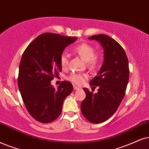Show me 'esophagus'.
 Segmentation results:
<instances>
[{"label": "esophagus", "mask_w": 149, "mask_h": 149, "mask_svg": "<svg viewBox=\"0 0 149 149\" xmlns=\"http://www.w3.org/2000/svg\"><path fill=\"white\" fill-rule=\"evenodd\" d=\"M73 88H74V90H78V89H79V88H79L78 86L74 85V86H73Z\"/></svg>", "instance_id": "esophagus-1"}]
</instances>
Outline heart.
Returning a JSON list of instances; mask_svg holds the SVG:
<instances>
[{
	"instance_id": "obj_1",
	"label": "heart",
	"mask_w": 149,
	"mask_h": 149,
	"mask_svg": "<svg viewBox=\"0 0 149 149\" xmlns=\"http://www.w3.org/2000/svg\"><path fill=\"white\" fill-rule=\"evenodd\" d=\"M73 52L82 58L84 61H86V65L90 69H94L98 67L100 57L97 54L95 53V47L91 45L86 42H82L73 48ZM60 64L63 69H66L68 67L69 56L67 54L63 53L60 57ZM88 75L86 73H72L67 77V79L72 83L80 85L88 78Z\"/></svg>"
}]
</instances>
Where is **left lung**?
Here are the masks:
<instances>
[{
  "instance_id": "1",
  "label": "left lung",
  "mask_w": 149,
  "mask_h": 149,
  "mask_svg": "<svg viewBox=\"0 0 149 149\" xmlns=\"http://www.w3.org/2000/svg\"><path fill=\"white\" fill-rule=\"evenodd\" d=\"M88 39L96 40L102 45L104 61L97 75L89 83L93 87L98 86L97 93L83 88L86 97L80 109L88 121L98 124L114 114L125 96L129 78V61L124 49L112 38L97 34Z\"/></svg>"
}]
</instances>
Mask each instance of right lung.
I'll return each instance as SVG.
<instances>
[{"instance_id": "obj_1", "label": "right lung", "mask_w": 149, "mask_h": 149, "mask_svg": "<svg viewBox=\"0 0 149 149\" xmlns=\"http://www.w3.org/2000/svg\"><path fill=\"white\" fill-rule=\"evenodd\" d=\"M76 40V37L45 33L30 43L22 54L18 85L28 112L37 121L55 120L61 113L65 99L73 91L68 81L62 82L58 89L51 81L62 71L61 54Z\"/></svg>"}]
</instances>
